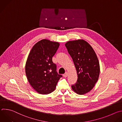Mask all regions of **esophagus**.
Returning a JSON list of instances; mask_svg holds the SVG:
<instances>
[{
  "label": "esophagus",
  "instance_id": "1",
  "mask_svg": "<svg viewBox=\"0 0 122 122\" xmlns=\"http://www.w3.org/2000/svg\"><path fill=\"white\" fill-rule=\"evenodd\" d=\"M63 76H64V77H66L68 76V73H67V72H66V73L63 75Z\"/></svg>",
  "mask_w": 122,
  "mask_h": 122
}]
</instances>
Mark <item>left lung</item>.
<instances>
[{"mask_svg": "<svg viewBox=\"0 0 122 122\" xmlns=\"http://www.w3.org/2000/svg\"><path fill=\"white\" fill-rule=\"evenodd\" d=\"M68 53L73 59L78 79L71 85L72 90L79 95L90 91L98 81L100 66L91 46L83 40L69 41L65 44Z\"/></svg>", "mask_w": 122, "mask_h": 122, "instance_id": "8db88e82", "label": "left lung"}]
</instances>
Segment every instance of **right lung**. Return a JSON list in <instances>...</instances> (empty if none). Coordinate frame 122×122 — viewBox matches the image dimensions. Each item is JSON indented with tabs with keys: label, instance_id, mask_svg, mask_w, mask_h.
I'll return each instance as SVG.
<instances>
[{
	"label": "right lung",
	"instance_id": "right-lung-1",
	"mask_svg": "<svg viewBox=\"0 0 122 122\" xmlns=\"http://www.w3.org/2000/svg\"><path fill=\"white\" fill-rule=\"evenodd\" d=\"M57 42L42 40L34 45L25 64V74L30 84L38 93L47 95L53 92L62 75L56 71L52 61L59 46Z\"/></svg>",
	"mask_w": 122,
	"mask_h": 122
}]
</instances>
